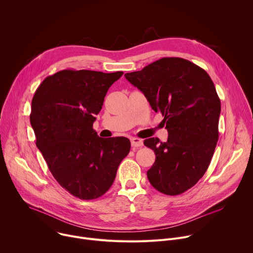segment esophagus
Instances as JSON below:
<instances>
[{"mask_svg":"<svg viewBox=\"0 0 253 253\" xmlns=\"http://www.w3.org/2000/svg\"><path fill=\"white\" fill-rule=\"evenodd\" d=\"M131 145L132 147H141L143 145V141L138 138H132L131 139Z\"/></svg>","mask_w":253,"mask_h":253,"instance_id":"34e87169","label":"esophagus"}]
</instances>
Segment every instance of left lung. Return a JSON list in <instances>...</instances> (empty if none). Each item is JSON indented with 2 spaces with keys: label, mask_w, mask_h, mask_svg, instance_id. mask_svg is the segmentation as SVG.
Masks as SVG:
<instances>
[{
  "label": "left lung",
  "mask_w": 253,
  "mask_h": 253,
  "mask_svg": "<svg viewBox=\"0 0 253 253\" xmlns=\"http://www.w3.org/2000/svg\"><path fill=\"white\" fill-rule=\"evenodd\" d=\"M125 78L164 117L168 138L144 140L156 159L147 171L151 185L167 195L194 186L206 172L218 140L220 99L206 72L182 58H162Z\"/></svg>",
  "instance_id": "left-lung-1"
}]
</instances>
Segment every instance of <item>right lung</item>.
<instances>
[{
  "label": "right lung",
  "instance_id": "right-lung-1",
  "mask_svg": "<svg viewBox=\"0 0 253 253\" xmlns=\"http://www.w3.org/2000/svg\"><path fill=\"white\" fill-rule=\"evenodd\" d=\"M123 72L62 70L36 90L30 121L36 145L58 183L83 200L105 194L130 151L125 137L101 138L93 123Z\"/></svg>",
  "mask_w": 253,
  "mask_h": 253
}]
</instances>
